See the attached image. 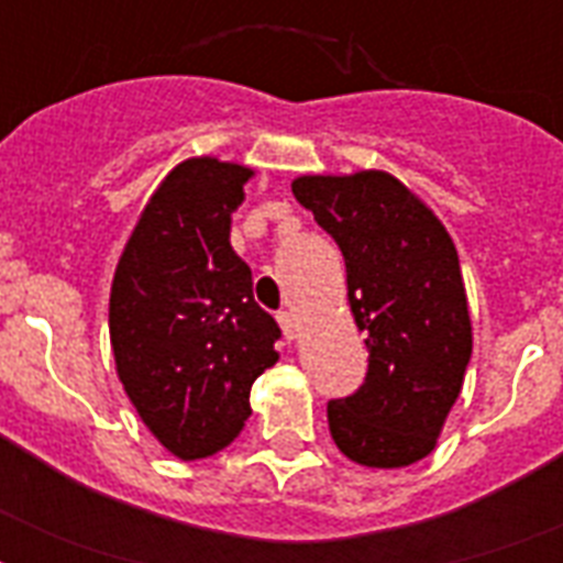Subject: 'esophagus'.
<instances>
[{"instance_id": "34e87169", "label": "esophagus", "mask_w": 563, "mask_h": 563, "mask_svg": "<svg viewBox=\"0 0 563 563\" xmlns=\"http://www.w3.org/2000/svg\"><path fill=\"white\" fill-rule=\"evenodd\" d=\"M277 321H280V327H283V335H286V339H298V333H300V324H298V316H295V312H289V309H283V312H277Z\"/></svg>"}]
</instances>
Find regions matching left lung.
Listing matches in <instances>:
<instances>
[{"label":"left lung","instance_id":"8db88e82","mask_svg":"<svg viewBox=\"0 0 563 563\" xmlns=\"http://www.w3.org/2000/svg\"><path fill=\"white\" fill-rule=\"evenodd\" d=\"M291 192L342 247L368 374L327 402L335 446L368 467L432 453L471 362V316L444 224L385 172L309 175Z\"/></svg>","mask_w":563,"mask_h":563}]
</instances>
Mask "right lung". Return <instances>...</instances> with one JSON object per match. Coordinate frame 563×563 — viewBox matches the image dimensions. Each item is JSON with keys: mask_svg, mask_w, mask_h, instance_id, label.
<instances>
[{"mask_svg": "<svg viewBox=\"0 0 563 563\" xmlns=\"http://www.w3.org/2000/svg\"><path fill=\"white\" fill-rule=\"evenodd\" d=\"M251 169L195 157L145 203L110 289V344L128 397L166 450L192 462L236 441L280 327L230 247Z\"/></svg>", "mask_w": 563, "mask_h": 563, "instance_id": "right-lung-1", "label": "right lung"}]
</instances>
